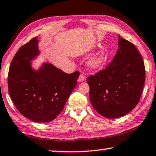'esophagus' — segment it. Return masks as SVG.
<instances>
[{"label":"esophagus","instance_id":"obj_1","mask_svg":"<svg viewBox=\"0 0 156 156\" xmlns=\"http://www.w3.org/2000/svg\"><path fill=\"white\" fill-rule=\"evenodd\" d=\"M85 80V75L84 74H80V76H79V78H78V82H82V81H84Z\"/></svg>","mask_w":156,"mask_h":156}]
</instances>
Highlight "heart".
I'll use <instances>...</instances> for the list:
<instances>
[{
    "instance_id": "b5f03b06",
    "label": "heart",
    "mask_w": 156,
    "mask_h": 156,
    "mask_svg": "<svg viewBox=\"0 0 156 156\" xmlns=\"http://www.w3.org/2000/svg\"><path fill=\"white\" fill-rule=\"evenodd\" d=\"M105 60V56L104 54L103 53H99L94 57H92L88 62V66L92 69H96L98 68L102 65Z\"/></svg>"
}]
</instances>
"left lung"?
<instances>
[{
    "instance_id": "obj_1",
    "label": "left lung",
    "mask_w": 156,
    "mask_h": 156,
    "mask_svg": "<svg viewBox=\"0 0 156 156\" xmlns=\"http://www.w3.org/2000/svg\"><path fill=\"white\" fill-rule=\"evenodd\" d=\"M117 53L106 68L87 78L89 99L103 117L117 118L138 104L145 79L144 62L132 42L118 36Z\"/></svg>"
}]
</instances>
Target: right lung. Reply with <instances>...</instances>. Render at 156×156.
Returning <instances> with one entry per match:
<instances>
[{"label":"right lung","mask_w":156,"mask_h":156,"mask_svg":"<svg viewBox=\"0 0 156 156\" xmlns=\"http://www.w3.org/2000/svg\"><path fill=\"white\" fill-rule=\"evenodd\" d=\"M38 42L34 37L15 54L9 70V93L21 115L36 122H48L63 110L80 72L66 74L50 63L33 70L30 61L39 53Z\"/></svg>","instance_id":"1"}]
</instances>
